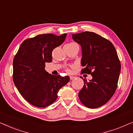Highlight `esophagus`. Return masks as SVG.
Listing matches in <instances>:
<instances>
[{
	"instance_id": "esophagus-1",
	"label": "esophagus",
	"mask_w": 133,
	"mask_h": 133,
	"mask_svg": "<svg viewBox=\"0 0 133 133\" xmlns=\"http://www.w3.org/2000/svg\"><path fill=\"white\" fill-rule=\"evenodd\" d=\"M75 79V77H74V76H70V79L71 80H73Z\"/></svg>"
}]
</instances>
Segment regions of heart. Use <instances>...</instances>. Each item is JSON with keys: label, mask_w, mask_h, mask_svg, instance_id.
<instances>
[{"label": "heart", "mask_w": 133, "mask_h": 133, "mask_svg": "<svg viewBox=\"0 0 133 133\" xmlns=\"http://www.w3.org/2000/svg\"><path fill=\"white\" fill-rule=\"evenodd\" d=\"M74 43H74V42H71V43H68V44H69V45H72V44H74ZM66 71L68 72H70L71 71V70H70V69H66Z\"/></svg>", "instance_id": "1"}]
</instances>
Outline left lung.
I'll list each match as a JSON object with an SVG mask.
<instances>
[{"instance_id":"8db88e82","label":"left lung","mask_w":133,"mask_h":133,"mask_svg":"<svg viewBox=\"0 0 133 133\" xmlns=\"http://www.w3.org/2000/svg\"><path fill=\"white\" fill-rule=\"evenodd\" d=\"M72 37L82 47L81 64L84 68L81 73L92 77L88 82L83 79L80 101L88 108H99L112 97L117 89L121 65L115 47L110 41L93 32L74 34Z\"/></svg>"}]
</instances>
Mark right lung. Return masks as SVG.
<instances>
[{"label":"right lung","mask_w":133,"mask_h":133,"mask_svg":"<svg viewBox=\"0 0 133 133\" xmlns=\"http://www.w3.org/2000/svg\"><path fill=\"white\" fill-rule=\"evenodd\" d=\"M66 34H39L22 43L13 60L12 79L22 96L34 106L48 107L56 101L60 89L70 81L68 76L52 75L45 70L52 61V51L64 42Z\"/></svg>","instance_id":"add662e5"}]
</instances>
